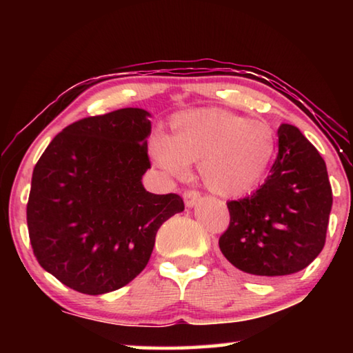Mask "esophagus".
<instances>
[{"mask_svg":"<svg viewBox=\"0 0 353 353\" xmlns=\"http://www.w3.org/2000/svg\"><path fill=\"white\" fill-rule=\"evenodd\" d=\"M199 199H201V193H199V191H196V190H187V191H185V193H183L185 205H187L188 208L194 207L196 204H198Z\"/></svg>","mask_w":353,"mask_h":353,"instance_id":"obj_1","label":"esophagus"}]
</instances>
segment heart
<instances>
[{"instance_id": "b5f03b06", "label": "heart", "mask_w": 353, "mask_h": 353, "mask_svg": "<svg viewBox=\"0 0 353 353\" xmlns=\"http://www.w3.org/2000/svg\"><path fill=\"white\" fill-rule=\"evenodd\" d=\"M274 134L268 124L223 109L176 113L168 135H154L149 157L165 174L182 179L198 162L199 176L214 194L240 196L265 177L272 162Z\"/></svg>"}]
</instances>
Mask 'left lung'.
<instances>
[{
    "mask_svg": "<svg viewBox=\"0 0 353 353\" xmlns=\"http://www.w3.org/2000/svg\"><path fill=\"white\" fill-rule=\"evenodd\" d=\"M279 154L259 190L227 202L230 224L219 249L232 265L260 277L302 271L325 244L332 210L327 166L296 126L280 124Z\"/></svg>",
    "mask_w": 353,
    "mask_h": 353,
    "instance_id": "left-lung-1",
    "label": "left lung"
}]
</instances>
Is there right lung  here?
I'll list each match as a JSON object with an SVG mask.
<instances>
[{"label": "right lung", "mask_w": 353, "mask_h": 353, "mask_svg": "<svg viewBox=\"0 0 353 353\" xmlns=\"http://www.w3.org/2000/svg\"><path fill=\"white\" fill-rule=\"evenodd\" d=\"M151 113L128 107L54 137L32 172L26 218L40 266L83 294H105L145 270L181 196L143 187Z\"/></svg>", "instance_id": "right-lung-1"}]
</instances>
